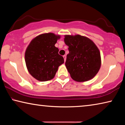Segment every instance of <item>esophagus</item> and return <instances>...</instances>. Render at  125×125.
I'll return each instance as SVG.
<instances>
[{"mask_svg": "<svg viewBox=\"0 0 125 125\" xmlns=\"http://www.w3.org/2000/svg\"><path fill=\"white\" fill-rule=\"evenodd\" d=\"M63 58H64V60L65 62V61H66V56H65V55H64V56H63Z\"/></svg>", "mask_w": 125, "mask_h": 125, "instance_id": "obj_1", "label": "esophagus"}]
</instances>
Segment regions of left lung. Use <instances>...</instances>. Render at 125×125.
Here are the masks:
<instances>
[{
  "mask_svg": "<svg viewBox=\"0 0 125 125\" xmlns=\"http://www.w3.org/2000/svg\"><path fill=\"white\" fill-rule=\"evenodd\" d=\"M64 41L68 46L65 65L71 78L75 81L92 79L101 66L100 53L93 41L79 35H65Z\"/></svg>",
  "mask_w": 125,
  "mask_h": 125,
  "instance_id": "left-lung-1",
  "label": "left lung"
}]
</instances>
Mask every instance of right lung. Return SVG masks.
Returning <instances> with one entry per match:
<instances>
[{
  "label": "right lung",
  "instance_id": "add662e5",
  "mask_svg": "<svg viewBox=\"0 0 125 125\" xmlns=\"http://www.w3.org/2000/svg\"><path fill=\"white\" fill-rule=\"evenodd\" d=\"M60 35L46 33L34 38L27 46L25 54L26 65L30 74L41 82L48 81L56 75L64 58L55 47Z\"/></svg>",
  "mask_w": 125,
  "mask_h": 125
}]
</instances>
